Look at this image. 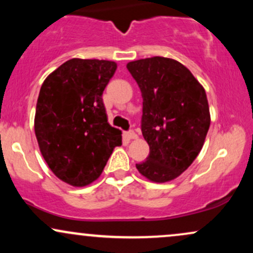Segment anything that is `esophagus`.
<instances>
[{
    "label": "esophagus",
    "mask_w": 253,
    "mask_h": 253,
    "mask_svg": "<svg viewBox=\"0 0 253 253\" xmlns=\"http://www.w3.org/2000/svg\"><path fill=\"white\" fill-rule=\"evenodd\" d=\"M125 136H126L127 139H136L138 138V135H136V133L134 130H129V132H126L125 133Z\"/></svg>",
    "instance_id": "esophagus-1"
}]
</instances>
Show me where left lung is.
Returning a JSON list of instances; mask_svg holds the SVG:
<instances>
[{"label":"left lung","instance_id":"1","mask_svg":"<svg viewBox=\"0 0 253 253\" xmlns=\"http://www.w3.org/2000/svg\"><path fill=\"white\" fill-rule=\"evenodd\" d=\"M143 96L141 132L150 146L146 161L136 164L156 183L175 179L201 151L211 125L207 95L183 64L152 57L127 64Z\"/></svg>","mask_w":253,"mask_h":253}]
</instances>
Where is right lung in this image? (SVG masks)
<instances>
[{"label": "right lung", "instance_id": "right-lung-1", "mask_svg": "<svg viewBox=\"0 0 253 253\" xmlns=\"http://www.w3.org/2000/svg\"><path fill=\"white\" fill-rule=\"evenodd\" d=\"M115 70L110 60L72 58L40 89L34 119L40 152L52 172L74 187L97 179L114 147L123 144L102 100Z\"/></svg>", "mask_w": 253, "mask_h": 253}]
</instances>
